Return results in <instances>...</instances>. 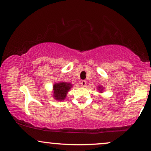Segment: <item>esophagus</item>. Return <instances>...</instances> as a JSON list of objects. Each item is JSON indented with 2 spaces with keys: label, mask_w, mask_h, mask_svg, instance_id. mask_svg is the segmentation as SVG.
Returning <instances> with one entry per match:
<instances>
[{
  "label": "esophagus",
  "mask_w": 151,
  "mask_h": 151,
  "mask_svg": "<svg viewBox=\"0 0 151 151\" xmlns=\"http://www.w3.org/2000/svg\"><path fill=\"white\" fill-rule=\"evenodd\" d=\"M81 85L82 86L85 87L86 86V81H85V80H83V81H81Z\"/></svg>",
  "instance_id": "1"
}]
</instances>
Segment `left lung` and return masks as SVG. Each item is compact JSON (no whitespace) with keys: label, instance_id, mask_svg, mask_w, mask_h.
Listing matches in <instances>:
<instances>
[{"label":"left lung","instance_id":"1","mask_svg":"<svg viewBox=\"0 0 151 151\" xmlns=\"http://www.w3.org/2000/svg\"><path fill=\"white\" fill-rule=\"evenodd\" d=\"M98 88H99L98 90H100V93H102V89H103L102 88V87H100V86H99V87H98ZM100 89H101V90H100Z\"/></svg>","mask_w":151,"mask_h":151}]
</instances>
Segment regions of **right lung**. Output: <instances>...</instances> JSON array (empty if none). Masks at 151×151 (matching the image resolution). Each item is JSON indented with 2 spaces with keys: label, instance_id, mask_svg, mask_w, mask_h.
Segmentation results:
<instances>
[{
  "label": "right lung",
  "instance_id": "1",
  "mask_svg": "<svg viewBox=\"0 0 151 151\" xmlns=\"http://www.w3.org/2000/svg\"><path fill=\"white\" fill-rule=\"evenodd\" d=\"M72 85L67 82H59L54 83L53 86V98L56 100L62 101L66 98L68 91L71 88Z\"/></svg>",
  "mask_w": 151,
  "mask_h": 151
}]
</instances>
